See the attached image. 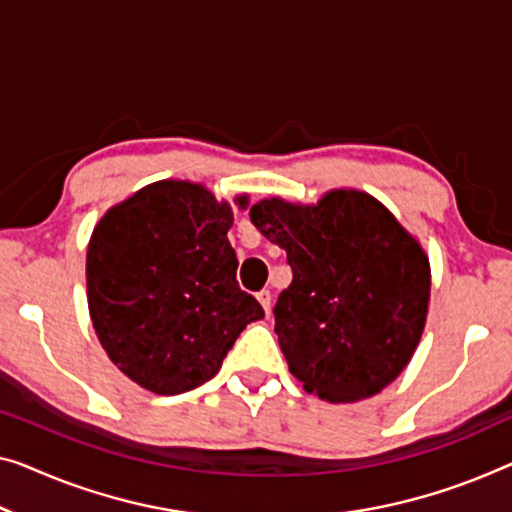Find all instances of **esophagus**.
Wrapping results in <instances>:
<instances>
[{
	"label": "esophagus",
	"instance_id": "1",
	"mask_svg": "<svg viewBox=\"0 0 512 512\" xmlns=\"http://www.w3.org/2000/svg\"><path fill=\"white\" fill-rule=\"evenodd\" d=\"M257 301L262 303V308L266 310V315H269V312H271V292H269V289H262V292L257 294Z\"/></svg>",
	"mask_w": 512,
	"mask_h": 512
}]
</instances>
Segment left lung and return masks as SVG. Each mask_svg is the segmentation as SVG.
<instances>
[{
    "mask_svg": "<svg viewBox=\"0 0 512 512\" xmlns=\"http://www.w3.org/2000/svg\"><path fill=\"white\" fill-rule=\"evenodd\" d=\"M250 220L287 253L276 333L289 372L329 402L377 395L407 368L425 329L430 262L384 204L331 190L317 204L271 197Z\"/></svg>",
    "mask_w": 512,
    "mask_h": 512,
    "instance_id": "left-lung-1",
    "label": "left lung"
}]
</instances>
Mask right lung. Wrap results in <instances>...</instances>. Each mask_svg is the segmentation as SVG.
I'll return each mask as SVG.
<instances>
[{"label":"right lung","instance_id":"1","mask_svg":"<svg viewBox=\"0 0 512 512\" xmlns=\"http://www.w3.org/2000/svg\"><path fill=\"white\" fill-rule=\"evenodd\" d=\"M248 207V195L234 200ZM232 207L190 181H156L98 220L87 301L110 361L158 395L193 391L264 317L236 282Z\"/></svg>","mask_w":512,"mask_h":512}]
</instances>
